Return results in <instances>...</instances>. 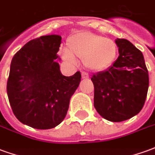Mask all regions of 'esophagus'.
<instances>
[{"mask_svg": "<svg viewBox=\"0 0 155 155\" xmlns=\"http://www.w3.org/2000/svg\"><path fill=\"white\" fill-rule=\"evenodd\" d=\"M81 75H82V79H88L89 78V74L86 72H82Z\"/></svg>", "mask_w": 155, "mask_h": 155, "instance_id": "esophagus-1", "label": "esophagus"}]
</instances>
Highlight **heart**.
Returning <instances> with one entry per match:
<instances>
[{
    "label": "heart",
    "instance_id": "obj_1",
    "mask_svg": "<svg viewBox=\"0 0 155 155\" xmlns=\"http://www.w3.org/2000/svg\"><path fill=\"white\" fill-rule=\"evenodd\" d=\"M116 51V45L111 39L90 31H81L68 38L63 58L71 63H74L77 59L83 61L90 71L99 72L113 63Z\"/></svg>",
    "mask_w": 155,
    "mask_h": 155
}]
</instances>
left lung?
Listing matches in <instances>:
<instances>
[{
    "mask_svg": "<svg viewBox=\"0 0 155 155\" xmlns=\"http://www.w3.org/2000/svg\"><path fill=\"white\" fill-rule=\"evenodd\" d=\"M119 57L104 71L93 74L94 106L111 122H121L140 113L149 89V72L142 52L125 39L115 40Z\"/></svg>",
    "mask_w": 155,
    "mask_h": 155,
    "instance_id": "1",
    "label": "left lung"
}]
</instances>
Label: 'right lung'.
<instances>
[{"label": "right lung", "mask_w": 155, "mask_h": 155, "mask_svg": "<svg viewBox=\"0 0 155 155\" xmlns=\"http://www.w3.org/2000/svg\"><path fill=\"white\" fill-rule=\"evenodd\" d=\"M61 36L49 35L29 41L14 55L7 81L12 111L22 124L37 130L57 126L67 114L81 74H61L57 55Z\"/></svg>", "instance_id": "1"}]
</instances>
